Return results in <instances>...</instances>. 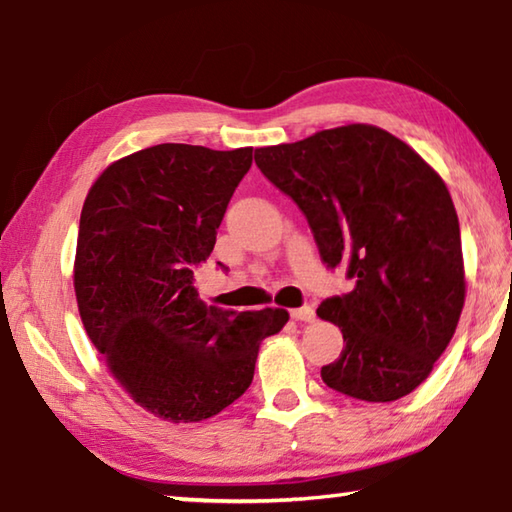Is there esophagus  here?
Wrapping results in <instances>:
<instances>
[{
	"label": "esophagus",
	"instance_id": "1",
	"mask_svg": "<svg viewBox=\"0 0 512 512\" xmlns=\"http://www.w3.org/2000/svg\"><path fill=\"white\" fill-rule=\"evenodd\" d=\"M291 318L297 320V322H313L315 320L313 306H300V309H293Z\"/></svg>",
	"mask_w": 512,
	"mask_h": 512
}]
</instances>
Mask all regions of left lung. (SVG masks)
<instances>
[{
  "label": "left lung",
  "instance_id": "8db88e82",
  "mask_svg": "<svg viewBox=\"0 0 512 512\" xmlns=\"http://www.w3.org/2000/svg\"><path fill=\"white\" fill-rule=\"evenodd\" d=\"M255 163L302 210L327 268L345 266L353 280L318 306L345 338L324 383L367 403L414 392L466 300L459 219L441 176L374 125L259 147Z\"/></svg>",
  "mask_w": 512,
  "mask_h": 512
}]
</instances>
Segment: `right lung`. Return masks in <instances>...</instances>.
I'll return each mask as SVG.
<instances>
[{"label":"right lung","mask_w":512,"mask_h":512,"mask_svg":"<svg viewBox=\"0 0 512 512\" xmlns=\"http://www.w3.org/2000/svg\"><path fill=\"white\" fill-rule=\"evenodd\" d=\"M250 165L253 147L154 145L111 163L82 206V324L125 392L163 421L197 423L235 403L259 342L288 320L284 309L208 306L194 286Z\"/></svg>","instance_id":"right-lung-1"}]
</instances>
